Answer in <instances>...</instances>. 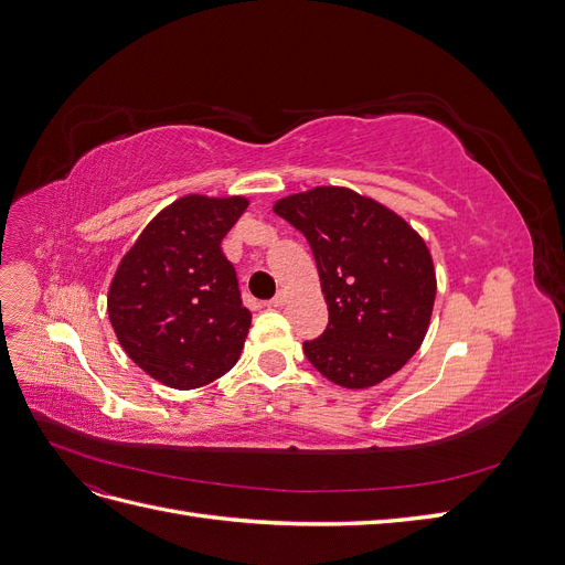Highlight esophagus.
Masks as SVG:
<instances>
[{
	"mask_svg": "<svg viewBox=\"0 0 565 565\" xmlns=\"http://www.w3.org/2000/svg\"><path fill=\"white\" fill-rule=\"evenodd\" d=\"M285 303H287V292H278L268 301V306H273V309H280V306H285Z\"/></svg>",
	"mask_w": 565,
	"mask_h": 565,
	"instance_id": "obj_1",
	"label": "esophagus"
}]
</instances>
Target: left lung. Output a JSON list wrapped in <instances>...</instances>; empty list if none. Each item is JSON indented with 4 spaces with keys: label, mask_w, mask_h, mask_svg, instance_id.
<instances>
[{
    "label": "left lung",
    "mask_w": 565,
    "mask_h": 565,
    "mask_svg": "<svg viewBox=\"0 0 565 565\" xmlns=\"http://www.w3.org/2000/svg\"><path fill=\"white\" fill-rule=\"evenodd\" d=\"M273 212L309 241L330 322L303 341L311 365L344 388L396 374L429 330L436 268L424 237L382 202L344 185L280 198Z\"/></svg>",
    "instance_id": "left-lung-1"
}]
</instances>
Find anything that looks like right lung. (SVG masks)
Segmentation results:
<instances>
[{
  "instance_id": "right-lung-1",
  "label": "right lung",
  "mask_w": 565,
  "mask_h": 565,
  "mask_svg": "<svg viewBox=\"0 0 565 565\" xmlns=\"http://www.w3.org/2000/svg\"><path fill=\"white\" fill-rule=\"evenodd\" d=\"M243 195H183L150 221L119 262L108 316L119 347L172 388L210 384L237 363L252 324L221 241Z\"/></svg>"
}]
</instances>
